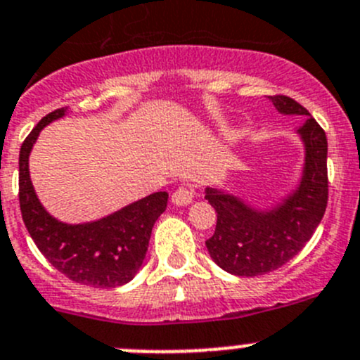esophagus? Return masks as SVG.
Listing matches in <instances>:
<instances>
[{"label": "esophagus", "mask_w": 360, "mask_h": 360, "mask_svg": "<svg viewBox=\"0 0 360 360\" xmlns=\"http://www.w3.org/2000/svg\"><path fill=\"white\" fill-rule=\"evenodd\" d=\"M191 200H193V190L188 186H179L172 193V204L179 205V207L191 204Z\"/></svg>", "instance_id": "34e87169"}]
</instances>
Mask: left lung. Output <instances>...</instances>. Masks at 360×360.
Masks as SVG:
<instances>
[{
	"label": "left lung",
	"instance_id": "1",
	"mask_svg": "<svg viewBox=\"0 0 360 360\" xmlns=\"http://www.w3.org/2000/svg\"><path fill=\"white\" fill-rule=\"evenodd\" d=\"M283 116H306L295 130L304 148L301 177L280 202L260 209L223 190L205 188L216 230L205 240L212 260L233 276H258L287 264L311 239L327 207V137L311 114L288 96H269Z\"/></svg>",
	"mask_w": 360,
	"mask_h": 360
}]
</instances>
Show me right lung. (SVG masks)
Returning <instances> with one entry per match:
<instances>
[{
	"label": "right lung",
	"instance_id": "1",
	"mask_svg": "<svg viewBox=\"0 0 360 360\" xmlns=\"http://www.w3.org/2000/svg\"><path fill=\"white\" fill-rule=\"evenodd\" d=\"M66 107L47 114L20 146L19 202L24 225L45 258L72 281L95 288L128 283L142 267L153 226L167 207L169 193L156 191L103 218L65 223L41 205L30 176V155L40 131L66 116Z\"/></svg>",
	"mask_w": 360,
	"mask_h": 360
}]
</instances>
